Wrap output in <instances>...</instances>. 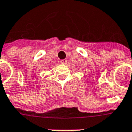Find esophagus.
Masks as SVG:
<instances>
[{
  "mask_svg": "<svg viewBox=\"0 0 132 132\" xmlns=\"http://www.w3.org/2000/svg\"><path fill=\"white\" fill-rule=\"evenodd\" d=\"M60 62H61V64H66V63H67V60H66V59H64V60H61Z\"/></svg>",
  "mask_w": 132,
  "mask_h": 132,
  "instance_id": "obj_1",
  "label": "esophagus"
}]
</instances>
